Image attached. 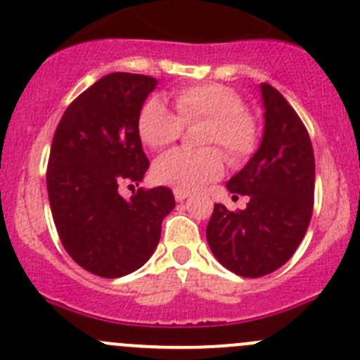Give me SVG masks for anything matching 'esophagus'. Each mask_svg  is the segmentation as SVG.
Wrapping results in <instances>:
<instances>
[{
    "label": "esophagus",
    "instance_id": "34e87169",
    "mask_svg": "<svg viewBox=\"0 0 360 360\" xmlns=\"http://www.w3.org/2000/svg\"><path fill=\"white\" fill-rule=\"evenodd\" d=\"M174 197H176V200H177V202H183L184 198L190 197V191L181 190V188H176V190H174Z\"/></svg>",
    "mask_w": 360,
    "mask_h": 360
}]
</instances>
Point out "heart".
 Masks as SVG:
<instances>
[{
  "label": "heart",
  "mask_w": 360,
  "mask_h": 360,
  "mask_svg": "<svg viewBox=\"0 0 360 360\" xmlns=\"http://www.w3.org/2000/svg\"><path fill=\"white\" fill-rule=\"evenodd\" d=\"M177 116L153 96L142 105L137 120L139 137L151 149H165L181 137L183 124L205 121L202 146H219L232 163L246 160L257 148L258 124L243 100L223 84H197L179 89L174 96ZM225 158L216 148L198 151L176 149L160 156L153 165L158 183L181 190H195L221 176Z\"/></svg>",
  "instance_id": "heart-1"
}]
</instances>
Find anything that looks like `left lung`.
I'll use <instances>...</instances> for the list:
<instances>
[{
  "instance_id": "1",
  "label": "left lung",
  "mask_w": 360,
  "mask_h": 360,
  "mask_svg": "<svg viewBox=\"0 0 360 360\" xmlns=\"http://www.w3.org/2000/svg\"><path fill=\"white\" fill-rule=\"evenodd\" d=\"M264 135L250 162L229 179L233 197L248 195L246 209L214 204L205 229L219 264L244 278L280 269L295 253L313 214L315 156L301 117L273 86L260 84Z\"/></svg>"
}]
</instances>
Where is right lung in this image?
Returning <instances> with one entry per match:
<instances>
[{
    "mask_svg": "<svg viewBox=\"0 0 360 360\" xmlns=\"http://www.w3.org/2000/svg\"><path fill=\"white\" fill-rule=\"evenodd\" d=\"M155 77L114 72L77 96L51 146L47 193L66 253L102 278L134 273L155 253L162 221L174 207L170 188H139L123 198V183L139 186L149 167L137 120Z\"/></svg>",
    "mask_w": 360,
    "mask_h": 360,
    "instance_id": "add662e5",
    "label": "right lung"
}]
</instances>
